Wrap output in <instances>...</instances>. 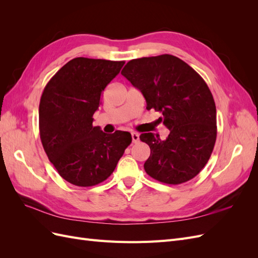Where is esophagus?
<instances>
[{"mask_svg": "<svg viewBox=\"0 0 258 258\" xmlns=\"http://www.w3.org/2000/svg\"><path fill=\"white\" fill-rule=\"evenodd\" d=\"M131 138H132V142H134V143H137L139 140H140V137H139V135L137 134V132H132Z\"/></svg>", "mask_w": 258, "mask_h": 258, "instance_id": "obj_1", "label": "esophagus"}]
</instances>
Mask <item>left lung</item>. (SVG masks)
<instances>
[{"label":"left lung","instance_id":"obj_1","mask_svg":"<svg viewBox=\"0 0 258 258\" xmlns=\"http://www.w3.org/2000/svg\"><path fill=\"white\" fill-rule=\"evenodd\" d=\"M121 74L142 92L146 108L160 112L169 129L167 139L152 132L140 140L151 155L145 172L171 185L185 183L205 168L216 141V107L207 83L195 70L172 54L130 60Z\"/></svg>","mask_w":258,"mask_h":258}]
</instances>
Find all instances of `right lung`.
<instances>
[{
  "mask_svg": "<svg viewBox=\"0 0 258 258\" xmlns=\"http://www.w3.org/2000/svg\"><path fill=\"white\" fill-rule=\"evenodd\" d=\"M123 64L74 58L51 77L42 93L38 127L44 151L60 176L75 186L105 181L131 144L127 131L107 135L92 126L104 88Z\"/></svg>",
  "mask_w": 258,
  "mask_h": 258,
  "instance_id": "right-lung-1",
  "label": "right lung"
}]
</instances>
